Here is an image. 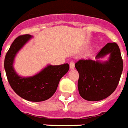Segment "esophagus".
<instances>
[{"label": "esophagus", "mask_w": 128, "mask_h": 128, "mask_svg": "<svg viewBox=\"0 0 128 128\" xmlns=\"http://www.w3.org/2000/svg\"><path fill=\"white\" fill-rule=\"evenodd\" d=\"M75 68V62H70V70H73Z\"/></svg>", "instance_id": "1"}]
</instances>
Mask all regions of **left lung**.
<instances>
[{
    "instance_id": "obj_1",
    "label": "left lung",
    "mask_w": 128,
    "mask_h": 128,
    "mask_svg": "<svg viewBox=\"0 0 128 128\" xmlns=\"http://www.w3.org/2000/svg\"><path fill=\"white\" fill-rule=\"evenodd\" d=\"M109 59L98 61L106 54ZM97 60H80L75 65L79 73L78 88L80 96L88 101L102 100L115 91L123 69L120 48L116 42H108L96 56Z\"/></svg>"
}]
</instances>
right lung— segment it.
Masks as SVG:
<instances>
[{
  "mask_svg": "<svg viewBox=\"0 0 128 128\" xmlns=\"http://www.w3.org/2000/svg\"><path fill=\"white\" fill-rule=\"evenodd\" d=\"M31 38L30 35L27 34L18 36L14 40L6 53L4 68L8 82L17 95L26 100L40 102L53 96L60 80L68 71L69 65L68 63L59 66L48 65L33 76H19L13 68L14 59L18 52Z\"/></svg>",
  "mask_w": 128,
  "mask_h": 128,
  "instance_id": "right-lung-1",
  "label": "right lung"
}]
</instances>
